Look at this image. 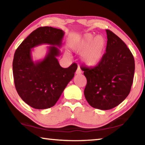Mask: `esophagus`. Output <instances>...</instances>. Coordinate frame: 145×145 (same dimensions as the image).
I'll use <instances>...</instances> for the list:
<instances>
[{"instance_id":"esophagus-1","label":"esophagus","mask_w":145,"mask_h":145,"mask_svg":"<svg viewBox=\"0 0 145 145\" xmlns=\"http://www.w3.org/2000/svg\"><path fill=\"white\" fill-rule=\"evenodd\" d=\"M75 73H76V74H77V75L81 74V73H82V70H81V69H80V68L79 67L77 68V70H76Z\"/></svg>"}]
</instances>
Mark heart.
I'll return each mask as SVG.
<instances>
[{
	"label": "heart",
	"mask_w": 145,
	"mask_h": 145,
	"mask_svg": "<svg viewBox=\"0 0 145 145\" xmlns=\"http://www.w3.org/2000/svg\"><path fill=\"white\" fill-rule=\"evenodd\" d=\"M106 42L101 35L94 38L93 34H86L78 41L73 43L72 48L78 53H83L82 59L89 67L99 65L104 54Z\"/></svg>",
	"instance_id": "1"
}]
</instances>
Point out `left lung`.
<instances>
[{
	"instance_id": "obj_1",
	"label": "left lung",
	"mask_w": 145,
	"mask_h": 145,
	"mask_svg": "<svg viewBox=\"0 0 145 145\" xmlns=\"http://www.w3.org/2000/svg\"><path fill=\"white\" fill-rule=\"evenodd\" d=\"M106 50L99 65L82 67L86 77L84 96L91 106L112 109L128 96L133 82L135 62L126 44L109 29Z\"/></svg>"
}]
</instances>
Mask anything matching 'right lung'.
<instances>
[{
    "instance_id": "add662e5",
    "label": "right lung",
    "mask_w": 145,
    "mask_h": 145,
    "mask_svg": "<svg viewBox=\"0 0 145 145\" xmlns=\"http://www.w3.org/2000/svg\"><path fill=\"white\" fill-rule=\"evenodd\" d=\"M65 33L52 27H41L29 34L15 51L13 61L14 82L17 93L27 104L37 109L54 106L73 77L77 65L67 68L60 66L56 57ZM42 44H51L41 61L34 62L31 48Z\"/></svg>"
}]
</instances>
